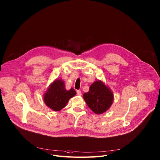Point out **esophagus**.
Returning a JSON list of instances; mask_svg holds the SVG:
<instances>
[{
	"mask_svg": "<svg viewBox=\"0 0 160 160\" xmlns=\"http://www.w3.org/2000/svg\"><path fill=\"white\" fill-rule=\"evenodd\" d=\"M77 94L78 96H82V92L80 91H79V90L77 91Z\"/></svg>",
	"mask_w": 160,
	"mask_h": 160,
	"instance_id": "34e87169",
	"label": "esophagus"
}]
</instances>
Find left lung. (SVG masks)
Returning <instances> with one entry per match:
<instances>
[{"label": "left lung", "instance_id": "1", "mask_svg": "<svg viewBox=\"0 0 160 160\" xmlns=\"http://www.w3.org/2000/svg\"><path fill=\"white\" fill-rule=\"evenodd\" d=\"M83 98L89 108L96 114L107 112L114 99L112 90L101 80L95 81L91 84L89 92L84 93Z\"/></svg>", "mask_w": 160, "mask_h": 160}]
</instances>
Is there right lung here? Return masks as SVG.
Listing matches in <instances>:
<instances>
[{"instance_id": "obj_1", "label": "right lung", "mask_w": 160, "mask_h": 160, "mask_svg": "<svg viewBox=\"0 0 160 160\" xmlns=\"http://www.w3.org/2000/svg\"><path fill=\"white\" fill-rule=\"evenodd\" d=\"M76 95L73 88L66 90L64 82L57 78L50 83L43 95L45 105L55 112H58L66 107L69 99Z\"/></svg>"}]
</instances>
